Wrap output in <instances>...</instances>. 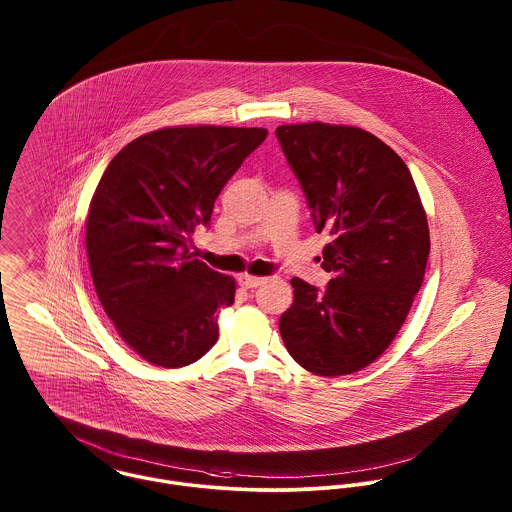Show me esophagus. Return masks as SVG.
Returning a JSON list of instances; mask_svg holds the SVG:
<instances>
[{
	"label": "esophagus",
	"mask_w": 512,
	"mask_h": 512,
	"mask_svg": "<svg viewBox=\"0 0 512 512\" xmlns=\"http://www.w3.org/2000/svg\"><path fill=\"white\" fill-rule=\"evenodd\" d=\"M264 282H266V278L248 276V274H244V276H240V278H238V284H240L242 288H246V290H250V288H258V286H262Z\"/></svg>",
	"instance_id": "34e87169"
}]
</instances>
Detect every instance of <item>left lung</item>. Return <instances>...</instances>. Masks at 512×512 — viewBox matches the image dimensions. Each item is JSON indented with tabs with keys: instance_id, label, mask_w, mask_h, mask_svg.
<instances>
[{
	"instance_id": "8db88e82",
	"label": "left lung",
	"mask_w": 512,
	"mask_h": 512,
	"mask_svg": "<svg viewBox=\"0 0 512 512\" xmlns=\"http://www.w3.org/2000/svg\"><path fill=\"white\" fill-rule=\"evenodd\" d=\"M276 136L317 232L333 234L321 262L329 286L293 278L282 341L317 376L353 374L390 347L422 288L428 217L402 157L363 128L284 124Z\"/></svg>"
}]
</instances>
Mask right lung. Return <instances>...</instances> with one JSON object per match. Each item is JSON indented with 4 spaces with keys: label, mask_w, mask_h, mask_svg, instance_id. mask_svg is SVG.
Here are the masks:
<instances>
[{
    "label": "right lung",
    "mask_w": 512,
    "mask_h": 512,
    "mask_svg": "<svg viewBox=\"0 0 512 512\" xmlns=\"http://www.w3.org/2000/svg\"><path fill=\"white\" fill-rule=\"evenodd\" d=\"M266 128L167 126L122 147L86 215L96 295L122 341L149 365L181 368L219 339L236 282L193 258V230Z\"/></svg>",
    "instance_id": "add662e5"
}]
</instances>
